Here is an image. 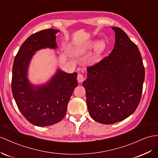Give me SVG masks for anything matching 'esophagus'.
Instances as JSON below:
<instances>
[{"label": "esophagus", "mask_w": 158, "mask_h": 158, "mask_svg": "<svg viewBox=\"0 0 158 158\" xmlns=\"http://www.w3.org/2000/svg\"><path fill=\"white\" fill-rule=\"evenodd\" d=\"M85 80L84 76L82 74H78L77 75V81L79 83H82L83 81Z\"/></svg>", "instance_id": "34e87169"}]
</instances>
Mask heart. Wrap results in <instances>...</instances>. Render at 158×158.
<instances>
[{
    "label": "heart",
    "instance_id": "obj_1",
    "mask_svg": "<svg viewBox=\"0 0 158 158\" xmlns=\"http://www.w3.org/2000/svg\"><path fill=\"white\" fill-rule=\"evenodd\" d=\"M94 44H95V43L93 42L90 44H87V45L80 47L79 49L77 51V53H83V52H84L85 51L89 49V48H91L94 46ZM106 43H105L103 41H100L96 44L95 51V55L97 56H99L102 53L103 51L105 50V48H106Z\"/></svg>",
    "mask_w": 158,
    "mask_h": 158
}]
</instances>
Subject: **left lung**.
<instances>
[{
	"mask_svg": "<svg viewBox=\"0 0 158 158\" xmlns=\"http://www.w3.org/2000/svg\"><path fill=\"white\" fill-rule=\"evenodd\" d=\"M114 48L108 56L87 67V106L91 118L103 124L123 121L140 102L145 69L138 47L119 27Z\"/></svg>",
	"mask_w": 158,
	"mask_h": 158,
	"instance_id": "1",
	"label": "left lung"
}]
</instances>
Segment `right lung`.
Listing matches in <instances>:
<instances>
[{"label":"right lung","instance_id":"add662e5","mask_svg":"<svg viewBox=\"0 0 158 158\" xmlns=\"http://www.w3.org/2000/svg\"><path fill=\"white\" fill-rule=\"evenodd\" d=\"M58 32L48 29L31 35L20 47L13 63L11 87L15 102L27 120L39 127L52 125L63 119L69 101L77 86V73H67L60 69L42 85H33L28 80V67L35 52L56 48Z\"/></svg>","mask_w":158,"mask_h":158}]
</instances>
